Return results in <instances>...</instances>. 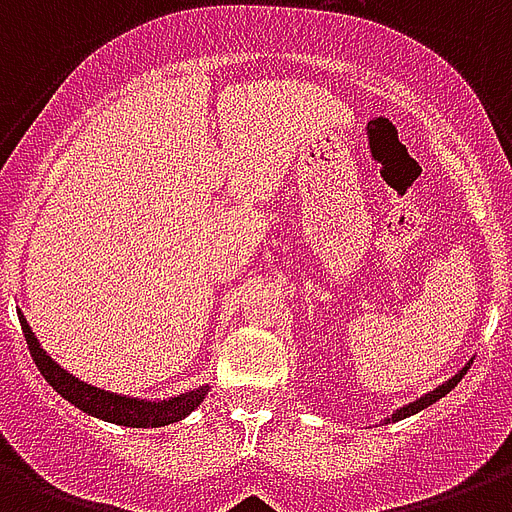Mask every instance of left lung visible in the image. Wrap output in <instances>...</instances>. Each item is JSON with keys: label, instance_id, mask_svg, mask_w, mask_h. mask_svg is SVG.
Listing matches in <instances>:
<instances>
[{"label": "left lung", "instance_id": "obj_1", "mask_svg": "<svg viewBox=\"0 0 512 512\" xmlns=\"http://www.w3.org/2000/svg\"><path fill=\"white\" fill-rule=\"evenodd\" d=\"M468 367H470V365H465L463 370L457 372L455 378H449L447 383H441L439 388H433L431 394L420 396L418 402H412V404H407V407H402V410H396L394 415H391V418H388V420H404V418H410V415H415V412L425 410V407H431L433 402H439L441 396H447L449 391H452V388H455L457 383H460V380H463V375H465V372H468Z\"/></svg>", "mask_w": 512, "mask_h": 512}]
</instances>
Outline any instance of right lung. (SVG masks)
I'll return each mask as SVG.
<instances>
[{
    "label": "right lung",
    "mask_w": 512,
    "mask_h": 512,
    "mask_svg": "<svg viewBox=\"0 0 512 512\" xmlns=\"http://www.w3.org/2000/svg\"><path fill=\"white\" fill-rule=\"evenodd\" d=\"M18 317L20 327H23V335H26L28 351H31V357H34L36 367L44 375V380L63 399H68L73 407H79L81 412H89L92 418L108 420V423L116 425H129V428H161V425L177 423L185 415H190L206 399L208 386H200L195 391L179 394L174 399H163V402H142V399H129V396L100 391V388L89 386L84 380L73 378L71 372L63 370L57 362H52V357H47V351L39 346L36 335L31 333L26 317L23 314H18Z\"/></svg>",
    "instance_id": "add662e5"
}]
</instances>
